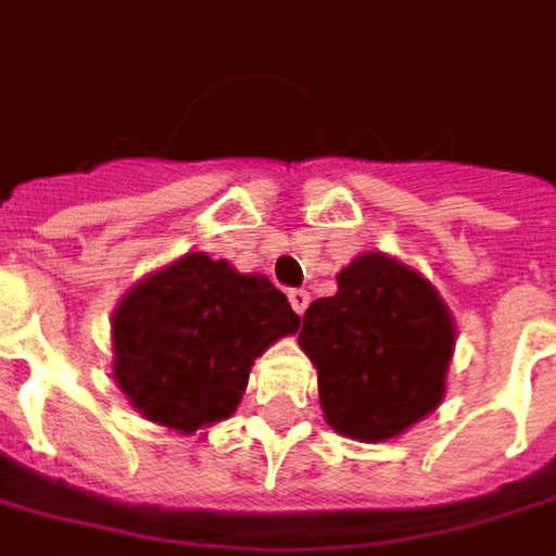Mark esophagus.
Here are the masks:
<instances>
[{
	"mask_svg": "<svg viewBox=\"0 0 556 556\" xmlns=\"http://www.w3.org/2000/svg\"><path fill=\"white\" fill-rule=\"evenodd\" d=\"M287 296H290L293 312H296V315H305V308H308V302H312V293H308V290H302V287H293Z\"/></svg>",
	"mask_w": 556,
	"mask_h": 556,
	"instance_id": "1",
	"label": "esophagus"
}]
</instances>
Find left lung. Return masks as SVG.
<instances>
[{"label": "left lung", "mask_w": 556, "mask_h": 556, "mask_svg": "<svg viewBox=\"0 0 556 556\" xmlns=\"http://www.w3.org/2000/svg\"><path fill=\"white\" fill-rule=\"evenodd\" d=\"M302 351L317 366L329 427L357 442L405 432L445 396L454 324L417 271L384 254L339 271V293L308 305Z\"/></svg>", "instance_id": "8db88e82"}]
</instances>
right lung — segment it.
Segmentation results:
<instances>
[{"label":"right lung","mask_w":556,"mask_h":556,"mask_svg":"<svg viewBox=\"0 0 556 556\" xmlns=\"http://www.w3.org/2000/svg\"><path fill=\"white\" fill-rule=\"evenodd\" d=\"M296 329L269 278L184 254L117 305L114 378L148 420L193 432L232 415L254 359Z\"/></svg>","instance_id":"obj_1"}]
</instances>
